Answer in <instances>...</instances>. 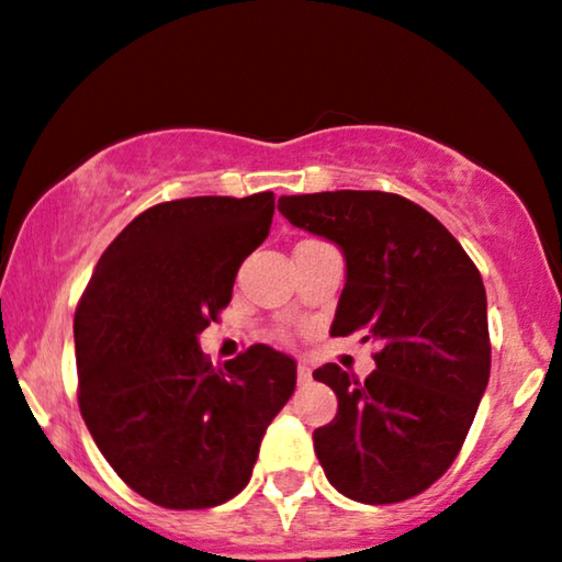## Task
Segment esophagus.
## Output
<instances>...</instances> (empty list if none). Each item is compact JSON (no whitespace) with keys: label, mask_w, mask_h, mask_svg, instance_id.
<instances>
[{"label":"esophagus","mask_w":562,"mask_h":562,"mask_svg":"<svg viewBox=\"0 0 562 562\" xmlns=\"http://www.w3.org/2000/svg\"><path fill=\"white\" fill-rule=\"evenodd\" d=\"M308 382H311L308 363H299V384H308Z\"/></svg>","instance_id":"34e87169"}]
</instances>
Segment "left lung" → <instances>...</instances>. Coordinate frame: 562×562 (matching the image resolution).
<instances>
[{
  "instance_id": "obj_1",
  "label": "left lung",
  "mask_w": 562,
  "mask_h": 562,
  "mask_svg": "<svg viewBox=\"0 0 562 562\" xmlns=\"http://www.w3.org/2000/svg\"><path fill=\"white\" fill-rule=\"evenodd\" d=\"M277 209L346 256L333 337L363 329L380 342L363 382L337 363L314 371L337 395V416L314 431L324 474L358 503L416 497L456 461L490 382L482 274L442 222L397 193L282 195Z\"/></svg>"
}]
</instances>
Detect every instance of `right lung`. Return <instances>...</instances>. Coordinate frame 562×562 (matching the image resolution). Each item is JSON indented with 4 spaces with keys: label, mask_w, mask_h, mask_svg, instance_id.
<instances>
[{
    "label": "right lung",
    "mask_w": 562,
    "mask_h": 562,
    "mask_svg": "<svg viewBox=\"0 0 562 562\" xmlns=\"http://www.w3.org/2000/svg\"><path fill=\"white\" fill-rule=\"evenodd\" d=\"M272 214V191L146 209L80 295V414L117 476L161 508H214L238 495L295 390V361L280 350L251 346L214 369L199 348Z\"/></svg>",
    "instance_id": "right-lung-1"
}]
</instances>
